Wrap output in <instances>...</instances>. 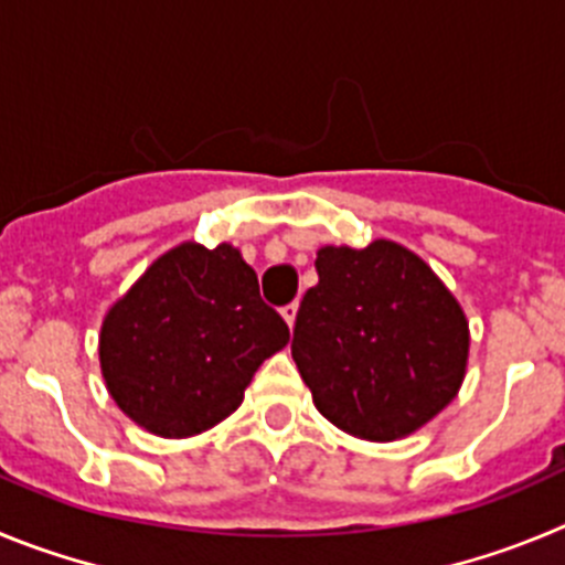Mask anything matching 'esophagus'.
<instances>
[{
	"mask_svg": "<svg viewBox=\"0 0 565 565\" xmlns=\"http://www.w3.org/2000/svg\"><path fill=\"white\" fill-rule=\"evenodd\" d=\"M281 315H284V320H287V323H289V329H292L295 327V318H298V301L287 303V307L281 309Z\"/></svg>",
	"mask_w": 565,
	"mask_h": 565,
	"instance_id": "1",
	"label": "esophagus"
}]
</instances>
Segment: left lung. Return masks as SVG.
<instances>
[{
	"label": "left lung",
	"mask_w": 565,
	"mask_h": 565,
	"mask_svg": "<svg viewBox=\"0 0 565 565\" xmlns=\"http://www.w3.org/2000/svg\"><path fill=\"white\" fill-rule=\"evenodd\" d=\"M315 270L292 338L315 408L360 439L414 434L465 380L470 332L459 301L385 238L363 250L320 247Z\"/></svg>",
	"instance_id": "8db88e82"
}]
</instances>
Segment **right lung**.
<instances>
[{"mask_svg":"<svg viewBox=\"0 0 565 565\" xmlns=\"http://www.w3.org/2000/svg\"><path fill=\"white\" fill-rule=\"evenodd\" d=\"M287 340L236 247L188 242L109 309L98 352L118 408L151 434L182 439L233 414L258 365Z\"/></svg>","mask_w":565,"mask_h":565,"instance_id":"right-lung-1","label":"right lung"}]
</instances>
